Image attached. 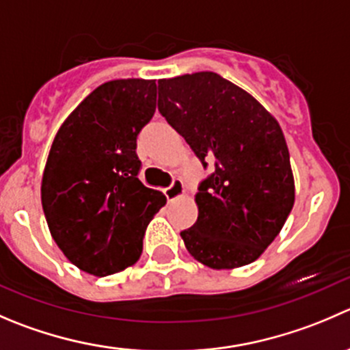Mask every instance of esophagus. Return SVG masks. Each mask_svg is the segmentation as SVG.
<instances>
[{"label":"esophagus","mask_w":350,"mask_h":350,"mask_svg":"<svg viewBox=\"0 0 350 350\" xmlns=\"http://www.w3.org/2000/svg\"><path fill=\"white\" fill-rule=\"evenodd\" d=\"M164 195L169 202H172V200H176V198H179V196L185 195V185H183L181 179L179 178L172 179L171 185L164 189Z\"/></svg>","instance_id":"1"}]
</instances>
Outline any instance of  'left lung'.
<instances>
[{
    "label": "left lung",
    "instance_id": "obj_1",
    "mask_svg": "<svg viewBox=\"0 0 350 350\" xmlns=\"http://www.w3.org/2000/svg\"><path fill=\"white\" fill-rule=\"evenodd\" d=\"M159 113L212 174L198 186V219L181 237L210 269L256 260L286 224L294 178L275 118L213 71L159 80Z\"/></svg>",
    "mask_w": 350,
    "mask_h": 350
}]
</instances>
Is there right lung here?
Masks as SVG:
<instances>
[{"mask_svg": "<svg viewBox=\"0 0 350 350\" xmlns=\"http://www.w3.org/2000/svg\"><path fill=\"white\" fill-rule=\"evenodd\" d=\"M155 80L99 85L61 124L40 186L51 236L78 269L106 277L133 265L165 196L138 179L137 137L155 113Z\"/></svg>", "mask_w": 350, "mask_h": 350, "instance_id": "right-lung-1", "label": "right lung"}]
</instances>
